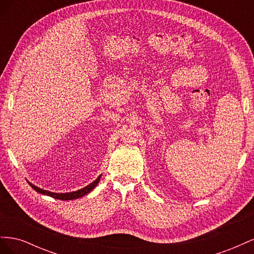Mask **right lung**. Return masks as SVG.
<instances>
[{
	"instance_id": "right-lung-1",
	"label": "right lung",
	"mask_w": 254,
	"mask_h": 254,
	"mask_svg": "<svg viewBox=\"0 0 254 254\" xmlns=\"http://www.w3.org/2000/svg\"><path fill=\"white\" fill-rule=\"evenodd\" d=\"M101 177H102V175L99 176L96 180H94L93 182L90 183L89 186H87L86 188H83V189L78 190H75V191H71V193H60V194L59 193H52V191L42 190L40 188L34 186V184H32V183H29V186L32 187L36 191H38V193H40V194H44V195L51 196L53 198L60 199V200H73V199L80 198V197H82L84 195H87L88 193H90V191L97 186L98 182H99V179H101Z\"/></svg>"
}]
</instances>
